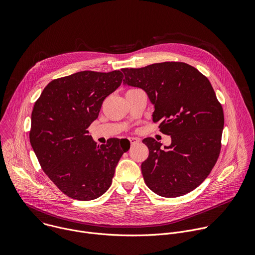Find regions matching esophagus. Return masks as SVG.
I'll return each instance as SVG.
<instances>
[{"mask_svg":"<svg viewBox=\"0 0 255 255\" xmlns=\"http://www.w3.org/2000/svg\"><path fill=\"white\" fill-rule=\"evenodd\" d=\"M128 139H129V141H130V143H131L132 145H133V144H136V143H138V142H140V139L137 138V137H129Z\"/></svg>","mask_w":255,"mask_h":255,"instance_id":"34e87169","label":"esophagus"}]
</instances>
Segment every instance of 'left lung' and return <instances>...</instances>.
Masks as SVG:
<instances>
[{
	"label": "left lung",
	"mask_w": 255,
	"mask_h": 255,
	"mask_svg": "<svg viewBox=\"0 0 255 255\" xmlns=\"http://www.w3.org/2000/svg\"><path fill=\"white\" fill-rule=\"evenodd\" d=\"M124 85L142 89L154 105L171 144L161 148L153 138L142 140L149 155L141 164L147 187L165 198L184 196L199 187L221 150L224 114L209 80L185 62L166 61L141 68H123Z\"/></svg>",
	"instance_id": "8db88e82"
}]
</instances>
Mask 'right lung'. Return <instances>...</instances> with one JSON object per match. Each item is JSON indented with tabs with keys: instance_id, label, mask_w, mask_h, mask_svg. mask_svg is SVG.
Here are the masks:
<instances>
[{
	"instance_id": "right-lung-1",
	"label": "right lung",
	"mask_w": 255,
	"mask_h": 255,
	"mask_svg": "<svg viewBox=\"0 0 255 255\" xmlns=\"http://www.w3.org/2000/svg\"><path fill=\"white\" fill-rule=\"evenodd\" d=\"M122 80L120 70L76 72L51 81L35 102L31 146L43 171L69 198L91 201L107 192L130 147L118 138L97 145L87 130Z\"/></svg>"
}]
</instances>
